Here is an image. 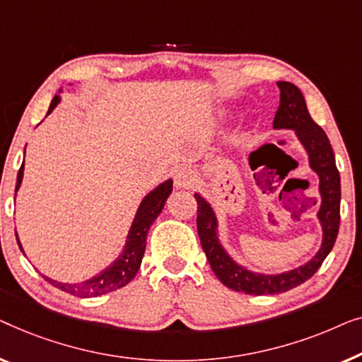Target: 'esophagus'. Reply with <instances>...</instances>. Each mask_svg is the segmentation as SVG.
<instances>
[{
	"mask_svg": "<svg viewBox=\"0 0 362 362\" xmlns=\"http://www.w3.org/2000/svg\"><path fill=\"white\" fill-rule=\"evenodd\" d=\"M197 183V175L195 172L192 169H187V167H183V169L177 170L175 174V187L179 188H192L193 185Z\"/></svg>",
	"mask_w": 362,
	"mask_h": 362,
	"instance_id": "obj_1",
	"label": "esophagus"
}]
</instances>
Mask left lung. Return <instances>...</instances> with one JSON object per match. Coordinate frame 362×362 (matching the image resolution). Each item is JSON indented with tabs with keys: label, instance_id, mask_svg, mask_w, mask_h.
Here are the masks:
<instances>
[{
	"label": "left lung",
	"instance_id": "obj_1",
	"mask_svg": "<svg viewBox=\"0 0 362 362\" xmlns=\"http://www.w3.org/2000/svg\"><path fill=\"white\" fill-rule=\"evenodd\" d=\"M277 86L281 88V105H279L276 118H274V128L293 129L297 132L300 142L308 152L310 167L320 177L322 206H320L318 218L323 226V243L312 261L302 267L293 269V271L279 274V276H264V274L246 271L244 267L238 266L230 257V254L221 247L216 234L218 223L215 213H213L210 203L195 193V200L198 203V236H200L202 247L213 272L228 288L247 295L282 293L308 281L333 249L339 230L341 183L328 136L310 116L302 91L297 86L290 81H277Z\"/></svg>",
	"mask_w": 362,
	"mask_h": 362
}]
</instances>
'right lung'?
Returning <instances> with one entry per match:
<instances>
[{
  "label": "right lung",
  "instance_id": "right-lung-1",
  "mask_svg": "<svg viewBox=\"0 0 362 362\" xmlns=\"http://www.w3.org/2000/svg\"><path fill=\"white\" fill-rule=\"evenodd\" d=\"M59 101H60V96L55 95L54 100L50 101L47 115L52 113V110L57 106ZM23 172H24V162L21 169L18 172L16 192L23 182ZM170 193H172V180H167L164 183H160L156 190H152L149 195H146V198L141 203L139 210L136 213L134 221H132V226L129 230V236H128V241H126L123 254H121V256L116 259L110 267H106L103 272H100L98 276H95L93 279H90V281H85L81 284H62L44 276L45 281L52 284L54 287L64 290V292L77 295V297H98V295H105L108 292H113V290L124 287L126 284H129L132 279H134L137 271H139L142 256H144V251H146L147 231H149L152 223L156 221V218L160 215L162 208H164ZM18 244L19 247H21L19 239H18Z\"/></svg>",
  "mask_w": 362,
  "mask_h": 362
}]
</instances>
